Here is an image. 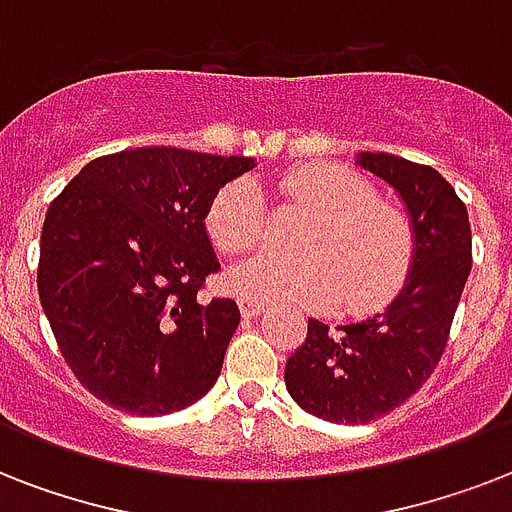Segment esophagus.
<instances>
[{
  "label": "esophagus",
  "mask_w": 512,
  "mask_h": 512,
  "mask_svg": "<svg viewBox=\"0 0 512 512\" xmlns=\"http://www.w3.org/2000/svg\"><path fill=\"white\" fill-rule=\"evenodd\" d=\"M239 308L244 319H257L260 313H265V303L260 300H252V297H239Z\"/></svg>",
  "instance_id": "1"
}]
</instances>
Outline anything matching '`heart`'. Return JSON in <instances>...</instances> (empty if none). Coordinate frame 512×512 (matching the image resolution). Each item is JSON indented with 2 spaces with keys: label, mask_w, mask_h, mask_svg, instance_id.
Instances as JSON below:
<instances>
[{
  "label": "heart",
  "mask_w": 512,
  "mask_h": 512,
  "mask_svg": "<svg viewBox=\"0 0 512 512\" xmlns=\"http://www.w3.org/2000/svg\"><path fill=\"white\" fill-rule=\"evenodd\" d=\"M276 196L281 209L311 215L295 239L300 255L249 257L231 273L239 295L364 313L404 287L414 260L412 220L382 201L369 177L332 162L300 164L276 180ZM268 231L271 209L255 180H231L209 201L207 233L223 255H247Z\"/></svg>",
  "instance_id": "heart-1"
}]
</instances>
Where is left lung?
<instances>
[{"label":"left lung","instance_id":"left-lung-1","mask_svg":"<svg viewBox=\"0 0 512 512\" xmlns=\"http://www.w3.org/2000/svg\"><path fill=\"white\" fill-rule=\"evenodd\" d=\"M358 164L401 193L414 225V265L401 295L372 319L308 335L284 369L289 396L329 422H372L428 382L444 356L473 263L468 209L428 164L361 154Z\"/></svg>","mask_w":512,"mask_h":512}]
</instances>
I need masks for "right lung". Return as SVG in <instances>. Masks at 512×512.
Listing matches in <instances>:
<instances>
[{
  "label": "right lung",
  "mask_w": 512,
  "mask_h": 512,
  "mask_svg": "<svg viewBox=\"0 0 512 512\" xmlns=\"http://www.w3.org/2000/svg\"><path fill=\"white\" fill-rule=\"evenodd\" d=\"M249 156L143 146L92 159L52 199L36 287L58 348L92 396L143 417L207 393L239 327L231 297L201 300L220 271L204 217Z\"/></svg>",
  "instance_id": "right-lung-1"
}]
</instances>
